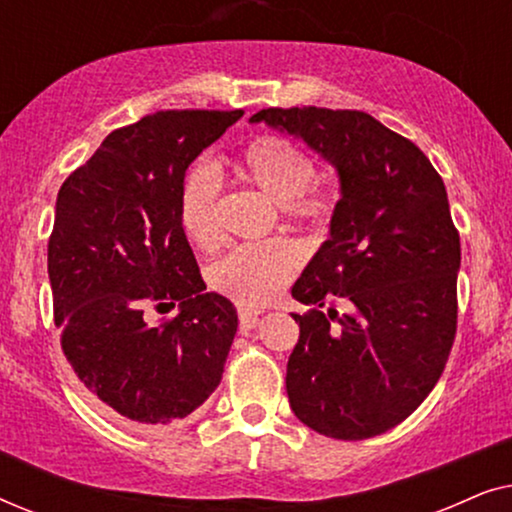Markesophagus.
<instances>
[{"instance_id": "1", "label": "esophagus", "mask_w": 512, "mask_h": 512, "mask_svg": "<svg viewBox=\"0 0 512 512\" xmlns=\"http://www.w3.org/2000/svg\"><path fill=\"white\" fill-rule=\"evenodd\" d=\"M237 317H240V328L242 331H251V328H256L258 326V312H254V310H249V307H240V310H237Z\"/></svg>"}]
</instances>
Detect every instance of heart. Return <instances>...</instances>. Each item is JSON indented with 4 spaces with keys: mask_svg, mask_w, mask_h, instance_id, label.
Listing matches in <instances>:
<instances>
[{
    "mask_svg": "<svg viewBox=\"0 0 512 512\" xmlns=\"http://www.w3.org/2000/svg\"><path fill=\"white\" fill-rule=\"evenodd\" d=\"M228 167L237 181L254 186L291 219L321 223L333 212L328 184L321 177H312L310 156L291 139L277 135L256 137L230 160ZM179 226L186 240L200 251L219 244L216 186L207 172H193L186 179L179 200ZM300 263L303 254L291 240L244 244L209 265L207 282L235 303L261 307L296 277Z\"/></svg>",
    "mask_w": 512,
    "mask_h": 512,
    "instance_id": "b5f03b06",
    "label": "heart"
}]
</instances>
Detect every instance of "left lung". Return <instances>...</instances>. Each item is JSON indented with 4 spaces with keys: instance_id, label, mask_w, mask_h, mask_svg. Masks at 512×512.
<instances>
[{
    "instance_id": "left-lung-1",
    "label": "left lung",
    "mask_w": 512,
    "mask_h": 512,
    "mask_svg": "<svg viewBox=\"0 0 512 512\" xmlns=\"http://www.w3.org/2000/svg\"><path fill=\"white\" fill-rule=\"evenodd\" d=\"M249 121L303 139L340 179L331 235L291 289L310 305L293 314V415L328 438L380 436L431 394L457 333L461 244L443 179L363 111L263 109Z\"/></svg>"
}]
</instances>
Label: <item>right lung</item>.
I'll return each mask as SVG.
<instances>
[{"label":"right lung","instance_id":"1","mask_svg":"<svg viewBox=\"0 0 512 512\" xmlns=\"http://www.w3.org/2000/svg\"><path fill=\"white\" fill-rule=\"evenodd\" d=\"M244 111H156L118 128L60 186L48 279L62 352L109 417L172 424L219 387L237 331L179 226L188 165ZM180 305L149 325L146 306Z\"/></svg>","mask_w":512,"mask_h":512}]
</instances>
